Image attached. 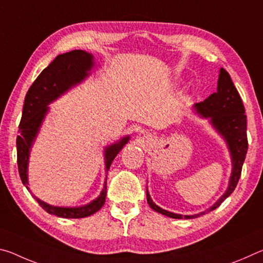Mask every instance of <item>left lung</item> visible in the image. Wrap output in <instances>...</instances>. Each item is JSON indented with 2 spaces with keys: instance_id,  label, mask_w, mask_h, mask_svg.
Returning a JSON list of instances; mask_svg holds the SVG:
<instances>
[{
  "instance_id": "left-lung-1",
  "label": "left lung",
  "mask_w": 263,
  "mask_h": 263,
  "mask_svg": "<svg viewBox=\"0 0 263 263\" xmlns=\"http://www.w3.org/2000/svg\"><path fill=\"white\" fill-rule=\"evenodd\" d=\"M193 111L198 117L208 119V122L215 128V131L224 139L230 152L232 169H231L229 185L225 193L220 196L219 199L212 206L199 213H195V215L182 216L180 213L164 210L153 202L148 189H146L147 203L151 209L169 218H175V219H183V218L184 219H194V218L205 215V213L219 206L233 193L238 184L248 148L247 121L241 97H240L237 88L234 87L230 74L224 68L219 69L217 91L213 92L201 103L194 104Z\"/></svg>"
}]
</instances>
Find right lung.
Returning <instances> with one entry per match:
<instances>
[{
  "label": "right lung",
  "instance_id": "1",
  "mask_svg": "<svg viewBox=\"0 0 263 263\" xmlns=\"http://www.w3.org/2000/svg\"><path fill=\"white\" fill-rule=\"evenodd\" d=\"M95 61L91 53L74 50L64 54H59L47 67L39 74L32 86L26 92L23 114L20 123V136H17V164L21 180L29 188V161L30 153L33 142L38 137L41 127L45 121L46 115L50 111V105L70 89L83 82L94 67ZM130 136L123 137L122 139L114 142L104 148V164L108 172L114 159L125 146ZM32 194V193H31ZM44 210L61 218H84L94 215L104 205L106 196V179L103 189L97 197L90 203L82 206H55L39 199L32 195Z\"/></svg>",
  "mask_w": 263,
  "mask_h": 263
}]
</instances>
